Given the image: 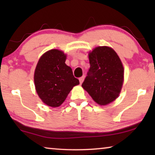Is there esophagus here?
<instances>
[{"label":"esophagus","instance_id":"obj_1","mask_svg":"<svg viewBox=\"0 0 155 155\" xmlns=\"http://www.w3.org/2000/svg\"><path fill=\"white\" fill-rule=\"evenodd\" d=\"M84 79H85V76H82V77L79 78V82H80V84H82V83L83 82Z\"/></svg>","mask_w":155,"mask_h":155}]
</instances>
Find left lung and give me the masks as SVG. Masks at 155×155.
Returning <instances> with one entry per match:
<instances>
[{"mask_svg": "<svg viewBox=\"0 0 155 155\" xmlns=\"http://www.w3.org/2000/svg\"><path fill=\"white\" fill-rule=\"evenodd\" d=\"M90 68L82 87L96 103L106 105L117 98L124 81V68L116 52L98 46L89 54Z\"/></svg>", "mask_w": 155, "mask_h": 155, "instance_id": "obj_1", "label": "left lung"}]
</instances>
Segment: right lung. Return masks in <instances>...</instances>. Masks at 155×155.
I'll return each instance as SVG.
<instances>
[{
    "label": "right lung",
    "instance_id": "add662e5",
    "mask_svg": "<svg viewBox=\"0 0 155 155\" xmlns=\"http://www.w3.org/2000/svg\"><path fill=\"white\" fill-rule=\"evenodd\" d=\"M66 55L52 49L44 53L37 64L34 74L36 91L44 103L52 107L61 105L79 81L71 68L65 64Z\"/></svg>",
    "mask_w": 155,
    "mask_h": 155
}]
</instances>
